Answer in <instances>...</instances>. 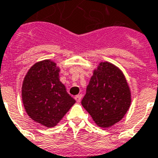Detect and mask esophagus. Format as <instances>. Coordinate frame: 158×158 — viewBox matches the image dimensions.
I'll return each instance as SVG.
<instances>
[{
	"mask_svg": "<svg viewBox=\"0 0 158 158\" xmlns=\"http://www.w3.org/2000/svg\"><path fill=\"white\" fill-rule=\"evenodd\" d=\"M75 100H76L78 103H79V102L81 101V99H82V95L81 94H79V95H75Z\"/></svg>",
	"mask_w": 158,
	"mask_h": 158,
	"instance_id": "obj_1",
	"label": "esophagus"
}]
</instances>
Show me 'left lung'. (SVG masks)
<instances>
[{"mask_svg":"<svg viewBox=\"0 0 158 158\" xmlns=\"http://www.w3.org/2000/svg\"><path fill=\"white\" fill-rule=\"evenodd\" d=\"M131 91L124 73L109 62L93 71L81 104L100 128L112 127L124 118L131 104Z\"/></svg>","mask_w":158,"mask_h":158,"instance_id":"obj_1","label":"left lung"}]
</instances>
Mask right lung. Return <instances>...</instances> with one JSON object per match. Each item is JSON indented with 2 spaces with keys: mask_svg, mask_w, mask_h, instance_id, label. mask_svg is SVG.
I'll use <instances>...</instances> for the list:
<instances>
[{
  "mask_svg": "<svg viewBox=\"0 0 158 158\" xmlns=\"http://www.w3.org/2000/svg\"><path fill=\"white\" fill-rule=\"evenodd\" d=\"M59 71L54 61H39L29 69L22 83V103L26 113L46 128L56 126L75 104L59 79Z\"/></svg>",
  "mask_w": 158,
  "mask_h": 158,
  "instance_id": "1",
  "label": "right lung"
}]
</instances>
